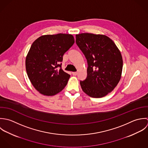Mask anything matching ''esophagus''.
I'll return each mask as SVG.
<instances>
[{
	"mask_svg": "<svg viewBox=\"0 0 148 148\" xmlns=\"http://www.w3.org/2000/svg\"><path fill=\"white\" fill-rule=\"evenodd\" d=\"M72 74L73 75H77L78 74V73L77 72H73Z\"/></svg>",
	"mask_w": 148,
	"mask_h": 148,
	"instance_id": "esophagus-1",
	"label": "esophagus"
}]
</instances>
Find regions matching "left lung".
I'll use <instances>...</instances> for the list:
<instances>
[{
    "mask_svg": "<svg viewBox=\"0 0 148 148\" xmlns=\"http://www.w3.org/2000/svg\"><path fill=\"white\" fill-rule=\"evenodd\" d=\"M76 43L88 60V76L80 81L83 91L101 98L112 91L119 82L123 67L121 53L114 42L102 34H77Z\"/></svg>",
    "mask_w": 148,
    "mask_h": 148,
    "instance_id": "obj_1",
    "label": "left lung"
}]
</instances>
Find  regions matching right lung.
<instances>
[{
  "mask_svg": "<svg viewBox=\"0 0 148 148\" xmlns=\"http://www.w3.org/2000/svg\"><path fill=\"white\" fill-rule=\"evenodd\" d=\"M73 35H45L32 44L26 58V69L31 83L40 94L53 96L66 86L70 75L59 64L63 54L73 45Z\"/></svg>",
  "mask_w": 148,
  "mask_h": 148,
  "instance_id": "1",
  "label": "right lung"
}]
</instances>
